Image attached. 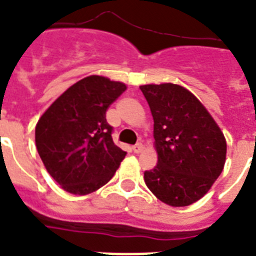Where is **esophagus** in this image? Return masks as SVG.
Listing matches in <instances>:
<instances>
[{"instance_id":"esophagus-1","label":"esophagus","mask_w":256,"mask_h":256,"mask_svg":"<svg viewBox=\"0 0 256 256\" xmlns=\"http://www.w3.org/2000/svg\"><path fill=\"white\" fill-rule=\"evenodd\" d=\"M142 148H144V146H142V144H136V146H132V152H136V154H138V152H142Z\"/></svg>"}]
</instances>
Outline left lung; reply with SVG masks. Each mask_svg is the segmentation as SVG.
I'll list each match as a JSON object with an SVG mask.
<instances>
[{
    "mask_svg": "<svg viewBox=\"0 0 256 256\" xmlns=\"http://www.w3.org/2000/svg\"><path fill=\"white\" fill-rule=\"evenodd\" d=\"M154 120L158 164L144 171L152 194L170 206L200 199L226 160V140L198 98L174 84L140 86Z\"/></svg>",
    "mask_w": 256,
    "mask_h": 256,
    "instance_id": "1",
    "label": "left lung"
}]
</instances>
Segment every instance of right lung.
Wrapping results in <instances>:
<instances>
[{
	"mask_svg": "<svg viewBox=\"0 0 256 256\" xmlns=\"http://www.w3.org/2000/svg\"><path fill=\"white\" fill-rule=\"evenodd\" d=\"M126 86L86 77L54 100L36 126V146L46 170L70 194L86 195L110 180L126 152L112 142L106 110Z\"/></svg>",
	"mask_w": 256,
	"mask_h": 256,
	"instance_id": "obj_1",
	"label": "right lung"
}]
</instances>
